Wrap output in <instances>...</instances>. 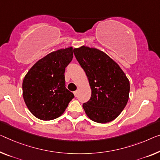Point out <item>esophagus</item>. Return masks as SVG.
<instances>
[{
	"label": "esophagus",
	"mask_w": 160,
	"mask_h": 160,
	"mask_svg": "<svg viewBox=\"0 0 160 160\" xmlns=\"http://www.w3.org/2000/svg\"><path fill=\"white\" fill-rule=\"evenodd\" d=\"M74 95H75V97L78 96V91H75L74 92Z\"/></svg>",
	"instance_id": "esophagus-1"
}]
</instances>
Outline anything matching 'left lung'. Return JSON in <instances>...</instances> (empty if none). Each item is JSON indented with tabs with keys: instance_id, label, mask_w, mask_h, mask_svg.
<instances>
[{
	"instance_id": "8db88e82",
	"label": "left lung",
	"mask_w": 160,
	"mask_h": 160,
	"mask_svg": "<svg viewBox=\"0 0 160 160\" xmlns=\"http://www.w3.org/2000/svg\"><path fill=\"white\" fill-rule=\"evenodd\" d=\"M73 52L91 88L90 99L82 105L85 113L97 123L114 120L127 104L129 80L118 64L103 51L82 46Z\"/></svg>"
}]
</instances>
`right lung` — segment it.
<instances>
[{
    "mask_svg": "<svg viewBox=\"0 0 160 160\" xmlns=\"http://www.w3.org/2000/svg\"><path fill=\"white\" fill-rule=\"evenodd\" d=\"M72 47L52 52L37 61L23 80V97L37 118L53 120L65 112L72 92L65 87V68L72 61Z\"/></svg>",
    "mask_w": 160,
    "mask_h": 160,
    "instance_id": "right-lung-1",
    "label": "right lung"
}]
</instances>
